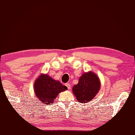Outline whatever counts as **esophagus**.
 I'll return each mask as SVG.
<instances>
[{
    "mask_svg": "<svg viewBox=\"0 0 135 135\" xmlns=\"http://www.w3.org/2000/svg\"><path fill=\"white\" fill-rule=\"evenodd\" d=\"M65 85H66V87L68 88V89L69 90L70 89H71V86H70V83H66Z\"/></svg>",
    "mask_w": 135,
    "mask_h": 135,
    "instance_id": "esophagus-1",
    "label": "esophagus"
}]
</instances>
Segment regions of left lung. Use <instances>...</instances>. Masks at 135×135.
Masks as SVG:
<instances>
[{
	"instance_id": "obj_1",
	"label": "left lung",
	"mask_w": 135,
	"mask_h": 135,
	"mask_svg": "<svg viewBox=\"0 0 135 135\" xmlns=\"http://www.w3.org/2000/svg\"><path fill=\"white\" fill-rule=\"evenodd\" d=\"M100 88V82L98 76L89 71L80 76L78 83L73 86L72 91L78 101L85 103L95 98Z\"/></svg>"
}]
</instances>
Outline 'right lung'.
Instances as JSON below:
<instances>
[{
    "label": "right lung",
    "mask_w": 135,
    "mask_h": 135,
    "mask_svg": "<svg viewBox=\"0 0 135 135\" xmlns=\"http://www.w3.org/2000/svg\"><path fill=\"white\" fill-rule=\"evenodd\" d=\"M68 89L59 80H55L47 74H41L34 83V91L37 100L50 105L59 93Z\"/></svg>",
    "instance_id": "1"
}]
</instances>
